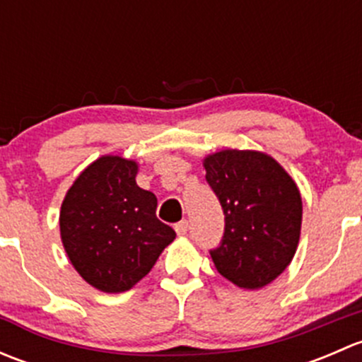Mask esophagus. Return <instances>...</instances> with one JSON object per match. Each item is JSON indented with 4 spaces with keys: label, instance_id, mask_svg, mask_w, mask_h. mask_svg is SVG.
Masks as SVG:
<instances>
[{
    "label": "esophagus",
    "instance_id": "esophagus-1",
    "mask_svg": "<svg viewBox=\"0 0 362 362\" xmlns=\"http://www.w3.org/2000/svg\"><path fill=\"white\" fill-rule=\"evenodd\" d=\"M175 231H177L178 236L187 235V231H189V222H187V221H180V222H178V224H175Z\"/></svg>",
    "mask_w": 362,
    "mask_h": 362
}]
</instances>
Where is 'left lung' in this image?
Here are the masks:
<instances>
[{"label":"left lung","instance_id":"8db88e82","mask_svg":"<svg viewBox=\"0 0 362 362\" xmlns=\"http://www.w3.org/2000/svg\"><path fill=\"white\" fill-rule=\"evenodd\" d=\"M206 182L224 210V236L210 250L215 268L242 289L272 284L293 261L301 235L299 189L279 160L259 151L203 159Z\"/></svg>","mask_w":362,"mask_h":362}]
</instances>
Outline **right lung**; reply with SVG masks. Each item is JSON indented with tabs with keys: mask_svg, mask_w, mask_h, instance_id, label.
Wrapping results in <instances>:
<instances>
[{
	"mask_svg": "<svg viewBox=\"0 0 362 362\" xmlns=\"http://www.w3.org/2000/svg\"><path fill=\"white\" fill-rule=\"evenodd\" d=\"M138 163L101 156L76 177L61 204V242L73 268L108 294L136 286L175 231L156 217L158 198L136 184Z\"/></svg>",
	"mask_w": 362,
	"mask_h": 362,
	"instance_id": "right-lung-1",
	"label": "right lung"
}]
</instances>
